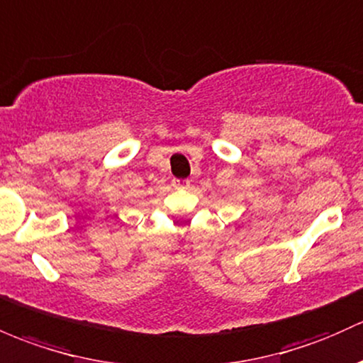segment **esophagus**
I'll return each mask as SVG.
<instances>
[{"label":"esophagus","mask_w":363,"mask_h":363,"mask_svg":"<svg viewBox=\"0 0 363 363\" xmlns=\"http://www.w3.org/2000/svg\"><path fill=\"white\" fill-rule=\"evenodd\" d=\"M189 185H190L189 180H178V178H174V180H173L174 189H186Z\"/></svg>","instance_id":"1"}]
</instances>
